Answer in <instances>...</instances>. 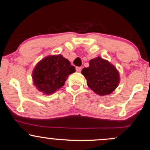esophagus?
Segmentation results:
<instances>
[{"instance_id":"34e87169","label":"esophagus","mask_w":150,"mask_h":150,"mask_svg":"<svg viewBox=\"0 0 150 150\" xmlns=\"http://www.w3.org/2000/svg\"><path fill=\"white\" fill-rule=\"evenodd\" d=\"M81 70V67H76V71H77V72H80Z\"/></svg>"}]
</instances>
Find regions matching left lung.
<instances>
[{
    "mask_svg": "<svg viewBox=\"0 0 150 150\" xmlns=\"http://www.w3.org/2000/svg\"><path fill=\"white\" fill-rule=\"evenodd\" d=\"M90 89L99 95L110 94L120 82L119 73L114 66L100 57L92 59L89 67L81 71Z\"/></svg>",
    "mask_w": 150,
    "mask_h": 150,
    "instance_id": "obj_1",
    "label": "left lung"
}]
</instances>
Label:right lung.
Returning a JSON list of instances; mask_svg holds the SVG:
<instances>
[{"mask_svg":"<svg viewBox=\"0 0 150 150\" xmlns=\"http://www.w3.org/2000/svg\"><path fill=\"white\" fill-rule=\"evenodd\" d=\"M74 72L75 67L62 55L47 56L40 61L34 69V84L40 92L52 94L64 86L69 75Z\"/></svg>","mask_w":150,"mask_h":150,"instance_id":"obj_1","label":"right lung"}]
</instances>
